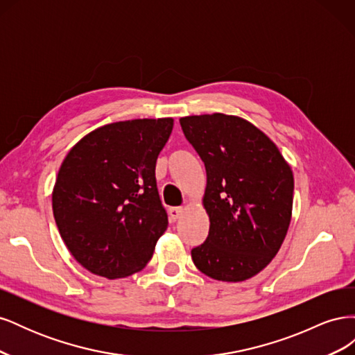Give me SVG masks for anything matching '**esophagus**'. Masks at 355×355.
<instances>
[{
    "instance_id": "34e87169",
    "label": "esophagus",
    "mask_w": 355,
    "mask_h": 355,
    "mask_svg": "<svg viewBox=\"0 0 355 355\" xmlns=\"http://www.w3.org/2000/svg\"><path fill=\"white\" fill-rule=\"evenodd\" d=\"M182 213H184V207H171L170 210H168V214H170V219L173 220V222H176L178 219H180V216H182Z\"/></svg>"
}]
</instances>
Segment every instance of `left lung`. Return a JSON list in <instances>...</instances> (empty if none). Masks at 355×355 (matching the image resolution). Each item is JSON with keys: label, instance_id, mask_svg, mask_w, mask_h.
I'll return each instance as SVG.
<instances>
[{"label": "left lung", "instance_id": "1", "mask_svg": "<svg viewBox=\"0 0 355 355\" xmlns=\"http://www.w3.org/2000/svg\"><path fill=\"white\" fill-rule=\"evenodd\" d=\"M206 166V241L191 250L201 272L244 282L280 250L292 218L293 173L275 144L240 116L211 114L179 120Z\"/></svg>", "mask_w": 355, "mask_h": 355}]
</instances>
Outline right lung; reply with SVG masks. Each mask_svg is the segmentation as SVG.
Here are the masks:
<instances>
[{"label": "right lung", "mask_w": 355, "mask_h": 355, "mask_svg": "<svg viewBox=\"0 0 355 355\" xmlns=\"http://www.w3.org/2000/svg\"><path fill=\"white\" fill-rule=\"evenodd\" d=\"M173 118H144L96 128L59 168L53 214L71 254L90 272L121 278L153 257L168 225L155 163Z\"/></svg>", "instance_id": "obj_1"}]
</instances>
